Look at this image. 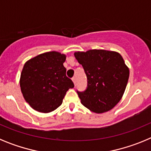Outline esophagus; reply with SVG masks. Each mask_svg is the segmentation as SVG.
I'll return each instance as SVG.
<instances>
[{"instance_id": "1", "label": "esophagus", "mask_w": 151, "mask_h": 151, "mask_svg": "<svg viewBox=\"0 0 151 151\" xmlns=\"http://www.w3.org/2000/svg\"><path fill=\"white\" fill-rule=\"evenodd\" d=\"M73 82H74V85H76V77H73Z\"/></svg>"}]
</instances>
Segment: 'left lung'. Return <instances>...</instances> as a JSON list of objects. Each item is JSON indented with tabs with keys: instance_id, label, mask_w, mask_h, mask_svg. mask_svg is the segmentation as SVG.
<instances>
[{
	"instance_id": "8db88e82",
	"label": "left lung",
	"mask_w": 151,
	"mask_h": 151,
	"mask_svg": "<svg viewBox=\"0 0 151 151\" xmlns=\"http://www.w3.org/2000/svg\"><path fill=\"white\" fill-rule=\"evenodd\" d=\"M83 66L88 87L77 91L81 103L91 111L102 113L112 110L122 97L129 77V69L120 54L106 50L75 52Z\"/></svg>"
}]
</instances>
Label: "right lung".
Returning <instances> with one entry per match:
<instances>
[{"mask_svg": "<svg viewBox=\"0 0 151 151\" xmlns=\"http://www.w3.org/2000/svg\"><path fill=\"white\" fill-rule=\"evenodd\" d=\"M66 56L46 52L29 60L22 70L19 85L24 99L32 109L50 113L59 107L66 91L74 84L66 76Z\"/></svg>", "mask_w": 151, "mask_h": 151, "instance_id": "add662e5", "label": "right lung"}]
</instances>
